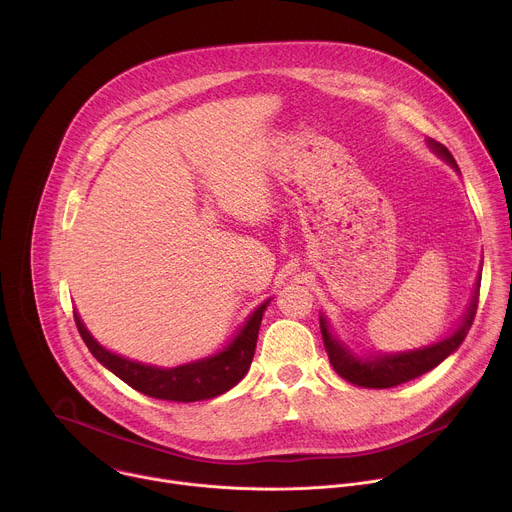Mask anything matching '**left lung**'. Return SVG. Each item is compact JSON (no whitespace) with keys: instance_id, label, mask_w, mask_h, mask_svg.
Listing matches in <instances>:
<instances>
[{"instance_id":"obj_1","label":"left lung","mask_w":512,"mask_h":512,"mask_svg":"<svg viewBox=\"0 0 512 512\" xmlns=\"http://www.w3.org/2000/svg\"><path fill=\"white\" fill-rule=\"evenodd\" d=\"M427 143L437 156L446 160L454 170L460 172L454 156L450 154V150L444 143L435 141V139H427ZM478 291H480V277H478L472 302H470L462 322L450 336H446L440 342H433L423 348H415V350H407V352H393V354L385 352V354L358 356L332 336L326 318L320 316V330H322L324 348L328 352L330 364L344 381L364 387V389H389V387L407 383L411 379H417V377L429 373L431 369H435L437 364L446 360L452 352H456L460 348V344L464 342V338L474 322V316H476Z\"/></svg>"}]
</instances>
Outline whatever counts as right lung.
I'll return each instance as SVG.
<instances>
[{
	"mask_svg": "<svg viewBox=\"0 0 512 512\" xmlns=\"http://www.w3.org/2000/svg\"><path fill=\"white\" fill-rule=\"evenodd\" d=\"M269 300L263 302L245 322V326L237 332V336L225 346L221 352L206 356L202 360H194L176 369H160L152 364H141L129 358H123L105 346H101L85 328L79 314H75L77 328L91 350V354L117 375L131 389L164 401H202L212 399L233 389L249 371L251 360L257 346V334L263 320V312Z\"/></svg>",
	"mask_w": 512,
	"mask_h": 512,
	"instance_id": "right-lung-1",
	"label": "right lung"
}]
</instances>
